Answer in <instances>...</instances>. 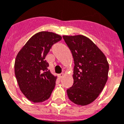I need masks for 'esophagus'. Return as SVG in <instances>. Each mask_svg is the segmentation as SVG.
Segmentation results:
<instances>
[{
    "label": "esophagus",
    "mask_w": 124,
    "mask_h": 124,
    "mask_svg": "<svg viewBox=\"0 0 124 124\" xmlns=\"http://www.w3.org/2000/svg\"><path fill=\"white\" fill-rule=\"evenodd\" d=\"M63 76H64V74H63V73H61V74H60V75H58V77H59V78L61 79L63 77Z\"/></svg>",
    "instance_id": "1"
}]
</instances>
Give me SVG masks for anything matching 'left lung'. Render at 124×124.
<instances>
[{
	"mask_svg": "<svg viewBox=\"0 0 124 124\" xmlns=\"http://www.w3.org/2000/svg\"><path fill=\"white\" fill-rule=\"evenodd\" d=\"M74 61V83L67 89L69 100L78 105L94 102L108 80L109 64L99 48L83 35L63 36Z\"/></svg>",
	"mask_w": 124,
	"mask_h": 124,
	"instance_id": "left-lung-1",
	"label": "left lung"
}]
</instances>
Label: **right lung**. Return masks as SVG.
<instances>
[{"instance_id":"obj_1","label":"right lung","mask_w":124,"mask_h":124,"mask_svg":"<svg viewBox=\"0 0 124 124\" xmlns=\"http://www.w3.org/2000/svg\"><path fill=\"white\" fill-rule=\"evenodd\" d=\"M61 38L53 32L40 31L29 39L16 56V80L21 92L31 102L46 101L55 88L56 76L48 70L45 58L52 46Z\"/></svg>"}]
</instances>
